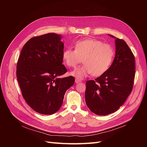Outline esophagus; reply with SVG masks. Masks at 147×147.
<instances>
[{
    "mask_svg": "<svg viewBox=\"0 0 147 147\" xmlns=\"http://www.w3.org/2000/svg\"><path fill=\"white\" fill-rule=\"evenodd\" d=\"M80 82L81 81L80 80H78L77 78H75V83H80Z\"/></svg>",
    "mask_w": 147,
    "mask_h": 147,
    "instance_id": "34e87169",
    "label": "esophagus"
}]
</instances>
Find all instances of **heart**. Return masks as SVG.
Here are the masks:
<instances>
[{"instance_id":"b5f03b06","label":"heart","mask_w":147,"mask_h":147,"mask_svg":"<svg viewBox=\"0 0 147 147\" xmlns=\"http://www.w3.org/2000/svg\"><path fill=\"white\" fill-rule=\"evenodd\" d=\"M74 48L64 50L63 59L67 66L75 67L82 58L84 64L70 73L79 80L91 74L95 77L104 74L112 65L115 54L112 45L94 38L80 40L75 42Z\"/></svg>"}]
</instances>
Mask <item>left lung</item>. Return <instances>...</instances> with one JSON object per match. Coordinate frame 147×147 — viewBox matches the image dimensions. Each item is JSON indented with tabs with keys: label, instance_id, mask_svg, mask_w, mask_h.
Instances as JSON below:
<instances>
[{
	"label": "left lung",
	"instance_id": "1",
	"mask_svg": "<svg viewBox=\"0 0 147 147\" xmlns=\"http://www.w3.org/2000/svg\"><path fill=\"white\" fill-rule=\"evenodd\" d=\"M115 39L116 52L112 65L95 80L86 83L85 101L88 107L97 115L116 112L132 91L135 78V57L123 40Z\"/></svg>",
	"mask_w": 147,
	"mask_h": 147
}]
</instances>
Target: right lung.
<instances>
[{
    "instance_id": "add662e5",
    "label": "right lung",
    "mask_w": 147,
    "mask_h": 147,
    "mask_svg": "<svg viewBox=\"0 0 147 147\" xmlns=\"http://www.w3.org/2000/svg\"><path fill=\"white\" fill-rule=\"evenodd\" d=\"M60 35L49 33L34 37L25 43L16 65V77L22 95L35 112L51 115L63 103L72 76L59 78L67 70L63 63L64 43Z\"/></svg>"
}]
</instances>
